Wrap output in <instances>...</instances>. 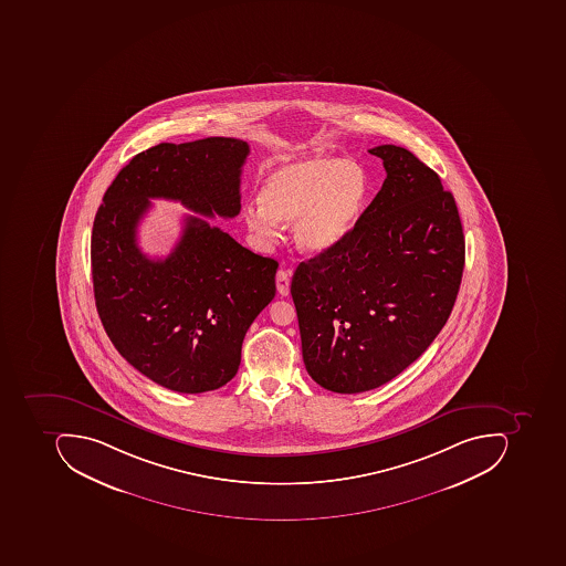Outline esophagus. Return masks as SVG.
Here are the masks:
<instances>
[{
    "mask_svg": "<svg viewBox=\"0 0 566 566\" xmlns=\"http://www.w3.org/2000/svg\"><path fill=\"white\" fill-rule=\"evenodd\" d=\"M275 282H277V291L281 296H289V287H291V272L289 270L281 269L275 275Z\"/></svg>",
    "mask_w": 566,
    "mask_h": 566,
    "instance_id": "1",
    "label": "esophagus"
}]
</instances>
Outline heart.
<instances>
[{
    "mask_svg": "<svg viewBox=\"0 0 566 566\" xmlns=\"http://www.w3.org/2000/svg\"><path fill=\"white\" fill-rule=\"evenodd\" d=\"M369 192V177L360 163L310 156L270 171L260 199L244 206L243 218L262 241L277 238L279 222H294L297 247L322 253L357 228Z\"/></svg>",
    "mask_w": 566,
    "mask_h": 566,
    "instance_id": "obj_1",
    "label": "heart"
}]
</instances>
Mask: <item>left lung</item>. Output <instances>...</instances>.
I'll use <instances>...</instances> for the list:
<instances>
[{"instance_id": "left-lung-1", "label": "left lung", "mask_w": 566, "mask_h": 566, "mask_svg": "<svg viewBox=\"0 0 566 566\" xmlns=\"http://www.w3.org/2000/svg\"><path fill=\"white\" fill-rule=\"evenodd\" d=\"M381 190L357 228L301 262L291 294L307 374L342 395L369 391L415 363L443 328L461 285L454 197L413 153L376 146Z\"/></svg>"}]
</instances>
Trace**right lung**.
<instances>
[{"instance_id":"right-lung-1","label":"right lung","mask_w":566,"mask_h":566,"mask_svg":"<svg viewBox=\"0 0 566 566\" xmlns=\"http://www.w3.org/2000/svg\"><path fill=\"white\" fill-rule=\"evenodd\" d=\"M248 153L233 137L153 146L118 171L93 221L102 325L130 366L171 391H212L237 376L244 335L274 300L279 263L197 216L184 219L167 259H149L137 226L149 199L178 200L209 218L240 214Z\"/></svg>"}]
</instances>
